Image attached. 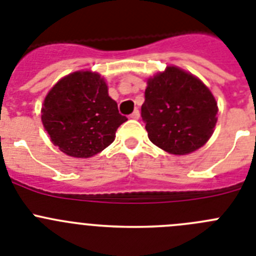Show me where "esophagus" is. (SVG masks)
Instances as JSON below:
<instances>
[{
    "label": "esophagus",
    "instance_id": "1",
    "mask_svg": "<svg viewBox=\"0 0 256 256\" xmlns=\"http://www.w3.org/2000/svg\"><path fill=\"white\" fill-rule=\"evenodd\" d=\"M130 118H132V119H138V118H140V110H137V108H136L134 112L130 114Z\"/></svg>",
    "mask_w": 256,
    "mask_h": 256
}]
</instances>
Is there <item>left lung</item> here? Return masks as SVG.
<instances>
[{"label":"left lung","mask_w":256,"mask_h":256,"mask_svg":"<svg viewBox=\"0 0 256 256\" xmlns=\"http://www.w3.org/2000/svg\"><path fill=\"white\" fill-rule=\"evenodd\" d=\"M218 106L209 88L177 66L148 78L141 108L148 138L173 155L204 146L214 132Z\"/></svg>","instance_id":"left-lung-1"}]
</instances>
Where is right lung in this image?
<instances>
[{
  "label": "right lung",
  "instance_id": "add662e5",
  "mask_svg": "<svg viewBox=\"0 0 256 256\" xmlns=\"http://www.w3.org/2000/svg\"><path fill=\"white\" fill-rule=\"evenodd\" d=\"M126 120L108 96L104 78L87 70L60 79L42 106V123L52 144L73 158L101 152Z\"/></svg>",
  "mask_w": 256,
  "mask_h": 256
}]
</instances>
